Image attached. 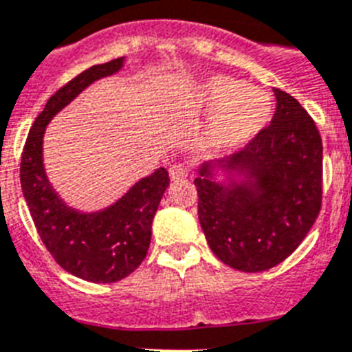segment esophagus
I'll list each match as a JSON object with an SVG mask.
<instances>
[{"label": "esophagus", "instance_id": "34e87169", "mask_svg": "<svg viewBox=\"0 0 352 352\" xmlns=\"http://www.w3.org/2000/svg\"><path fill=\"white\" fill-rule=\"evenodd\" d=\"M169 176L173 182H179V179H185L188 176V167L185 164H176L170 165Z\"/></svg>", "mask_w": 352, "mask_h": 352}]
</instances>
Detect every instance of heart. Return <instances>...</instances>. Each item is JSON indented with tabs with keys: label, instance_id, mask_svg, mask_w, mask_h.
Returning a JSON list of instances; mask_svg holds the SVG:
<instances>
[{
	"label": "heart",
	"instance_id": "heart-1",
	"mask_svg": "<svg viewBox=\"0 0 352 352\" xmlns=\"http://www.w3.org/2000/svg\"><path fill=\"white\" fill-rule=\"evenodd\" d=\"M197 106L214 113L208 136L219 147H237L257 136L272 120L274 106L266 93L239 78L214 75L196 91Z\"/></svg>",
	"mask_w": 352,
	"mask_h": 352
}]
</instances>
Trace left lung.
Segmentation results:
<instances>
[{"mask_svg": "<svg viewBox=\"0 0 352 352\" xmlns=\"http://www.w3.org/2000/svg\"><path fill=\"white\" fill-rule=\"evenodd\" d=\"M277 111L245 149L197 169V216L210 250L241 272H266L297 250L322 205V138L286 91ZM217 170L227 173L217 182Z\"/></svg>", "mask_w": 352, "mask_h": 352, "instance_id": "1", "label": "left lung"}]
</instances>
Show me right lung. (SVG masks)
I'll return each mask as SVG.
<instances>
[{"label":"right lung","instance_id":"obj_1","mask_svg":"<svg viewBox=\"0 0 352 352\" xmlns=\"http://www.w3.org/2000/svg\"><path fill=\"white\" fill-rule=\"evenodd\" d=\"M124 57L95 65L55 91L32 124L21 156V188L34 225L55 263L89 283H117L133 274L147 255L151 225L169 187L164 167L136 182L104 210L80 212L66 205L52 187L43 162V136L52 118L78 93L120 72Z\"/></svg>","mask_w":352,"mask_h":352}]
</instances>
